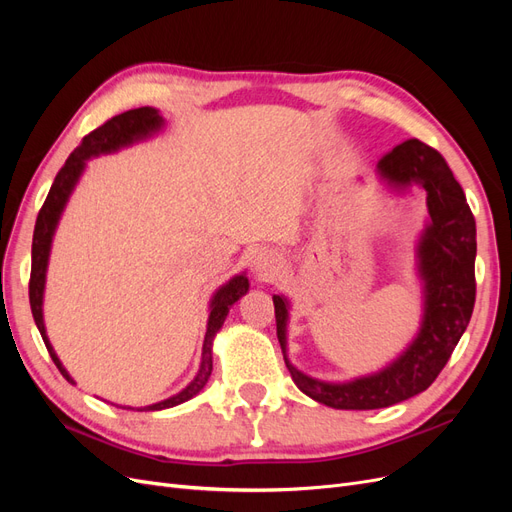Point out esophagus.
<instances>
[{
    "mask_svg": "<svg viewBox=\"0 0 512 512\" xmlns=\"http://www.w3.org/2000/svg\"><path fill=\"white\" fill-rule=\"evenodd\" d=\"M273 265H275V258H273L271 254H260V256L256 258V271H258V273L269 275V271L273 269Z\"/></svg>",
    "mask_w": 512,
    "mask_h": 512,
    "instance_id": "34e87169",
    "label": "esophagus"
}]
</instances>
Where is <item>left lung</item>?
I'll use <instances>...</instances> for the list:
<instances>
[{"mask_svg":"<svg viewBox=\"0 0 512 512\" xmlns=\"http://www.w3.org/2000/svg\"><path fill=\"white\" fill-rule=\"evenodd\" d=\"M376 170L395 190L416 183L427 194L429 222L416 247L425 307L412 344L391 365L371 376L350 382L309 378L288 361V301L273 294L277 339L294 384L318 404L337 410L389 408L429 389L466 331L476 299V222L446 160L433 147L410 138L382 156Z\"/></svg>","mask_w":512,"mask_h":512,"instance_id":"obj_1","label":"left lung"}]
</instances>
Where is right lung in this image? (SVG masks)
Listing matches in <instances>:
<instances>
[{
	"mask_svg": "<svg viewBox=\"0 0 512 512\" xmlns=\"http://www.w3.org/2000/svg\"><path fill=\"white\" fill-rule=\"evenodd\" d=\"M164 126L162 115L151 106H143V108H132V111H126L121 115H115L113 119H108L106 123H102L100 128H96L94 132H89L81 145L76 147L70 158L66 160V164L61 166V170L57 173L49 196H46L44 205L38 213L36 220V228H34V243H32V275H29V305H32V314L36 320V327L44 339V346L49 350L53 363L57 365V369L61 371L68 382L74 384V380L70 378V374L66 371V367L61 365V361L57 359V354L46 337V329H44V320H42V294H44V282H46V265H49V254H51V241L55 235L57 222L61 218V211H64L68 198L74 190L76 181L83 175L85 170V162L94 156H100V153H111L117 151L121 147H128L136 141H143V138H149L151 134L160 132ZM250 288V282H247L245 273L235 275L230 282H226L218 292L213 294L211 305H209V322H207V333H205V344H203V356H200V367L196 378L185 386V389L173 397H168L160 404L153 406H145L138 408V412H153V410H164V408H173L183 404V401L192 399L196 393H200V389L207 384L211 369H213V337L222 329V324L228 316V309L235 305L243 294ZM134 410V408H128Z\"/></svg>",
	"mask_w": 512,
	"mask_h": 512,
	"instance_id": "1",
	"label": "right lung"
}]
</instances>
